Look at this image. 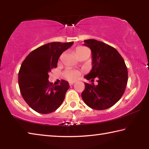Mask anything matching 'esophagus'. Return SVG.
Segmentation results:
<instances>
[{
    "label": "esophagus",
    "mask_w": 149,
    "mask_h": 149,
    "mask_svg": "<svg viewBox=\"0 0 149 149\" xmlns=\"http://www.w3.org/2000/svg\"><path fill=\"white\" fill-rule=\"evenodd\" d=\"M74 81H72V82H70V85H73L74 84Z\"/></svg>",
    "instance_id": "34e87169"
}]
</instances>
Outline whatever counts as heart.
<instances>
[{
	"mask_svg": "<svg viewBox=\"0 0 149 149\" xmlns=\"http://www.w3.org/2000/svg\"><path fill=\"white\" fill-rule=\"evenodd\" d=\"M87 49L83 47H77L75 50V53L77 56H79V55L84 53V52L86 51ZM64 77L69 81H74L79 77L81 75V72L77 70H67L64 72Z\"/></svg>",
	"mask_w": 149,
	"mask_h": 149,
	"instance_id": "obj_1",
	"label": "heart"
}]
</instances>
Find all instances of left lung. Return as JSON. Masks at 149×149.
I'll return each instance as SVG.
<instances>
[{
  "mask_svg": "<svg viewBox=\"0 0 149 149\" xmlns=\"http://www.w3.org/2000/svg\"><path fill=\"white\" fill-rule=\"evenodd\" d=\"M85 46L92 53V69L84 77L98 84L85 83L82 99L95 110H105L114 105L125 91L127 83V70L124 60L114 47L95 39L85 40Z\"/></svg>",
  "mask_w": 149,
  "mask_h": 149,
  "instance_id": "8db88e82",
  "label": "left lung"
}]
</instances>
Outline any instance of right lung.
Masks as SVG:
<instances>
[{"label":"right lung","instance_id":"add662e5","mask_svg":"<svg viewBox=\"0 0 149 149\" xmlns=\"http://www.w3.org/2000/svg\"><path fill=\"white\" fill-rule=\"evenodd\" d=\"M74 42H52L33 50L22 62L18 73V84L25 101L40 114H49L58 109L70 85L62 80L60 85L49 82V74L57 67L60 55Z\"/></svg>","mask_w":149,"mask_h":149}]
</instances>
